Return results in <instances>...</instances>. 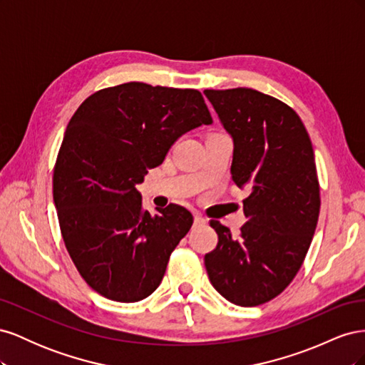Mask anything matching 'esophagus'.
Wrapping results in <instances>:
<instances>
[{"label": "esophagus", "instance_id": "esophagus-1", "mask_svg": "<svg viewBox=\"0 0 365 365\" xmlns=\"http://www.w3.org/2000/svg\"><path fill=\"white\" fill-rule=\"evenodd\" d=\"M193 216H195V225H202V224H205V219H204L200 213H195Z\"/></svg>", "mask_w": 365, "mask_h": 365}]
</instances>
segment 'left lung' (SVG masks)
Returning <instances> with one entry per match:
<instances>
[{"mask_svg":"<svg viewBox=\"0 0 365 365\" xmlns=\"http://www.w3.org/2000/svg\"><path fill=\"white\" fill-rule=\"evenodd\" d=\"M233 140L231 178L250 187L239 237L212 220L217 247L205 254L213 288L237 306L277 297L300 269L319 215L311 138L292 108L251 88L205 90Z\"/></svg>","mask_w":365,"mask_h":365,"instance_id":"1","label":"left lung"}]
</instances>
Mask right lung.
<instances>
[{
    "mask_svg": "<svg viewBox=\"0 0 365 365\" xmlns=\"http://www.w3.org/2000/svg\"><path fill=\"white\" fill-rule=\"evenodd\" d=\"M196 90L129 82L77 108L53 173V200L70 256L94 291L134 303L155 291L193 216L170 204L150 215L135 185L185 132L212 125Z\"/></svg>",
    "mask_w": 365,
    "mask_h": 365,
    "instance_id": "add662e5",
    "label": "right lung"
}]
</instances>
